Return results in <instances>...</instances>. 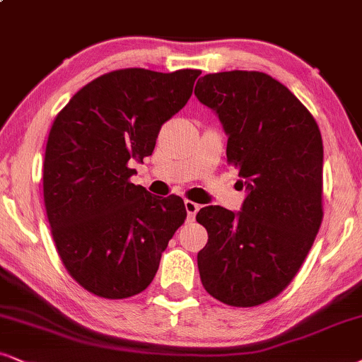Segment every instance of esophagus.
Listing matches in <instances>:
<instances>
[{"mask_svg": "<svg viewBox=\"0 0 362 362\" xmlns=\"http://www.w3.org/2000/svg\"><path fill=\"white\" fill-rule=\"evenodd\" d=\"M184 205H185V210H187V218H189V221H194L195 214L199 212L200 205L195 204V202H192V200H185Z\"/></svg>", "mask_w": 362, "mask_h": 362, "instance_id": "1", "label": "esophagus"}]
</instances>
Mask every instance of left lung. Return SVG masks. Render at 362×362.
Returning <instances> with one entry per match:
<instances>
[{"label": "left lung", "instance_id": "obj_1", "mask_svg": "<svg viewBox=\"0 0 362 362\" xmlns=\"http://www.w3.org/2000/svg\"><path fill=\"white\" fill-rule=\"evenodd\" d=\"M195 97L221 120L247 192L240 212L209 205L197 214L209 232L197 254L200 281L221 303L252 308L289 286L321 227V132L287 86L260 71L210 73Z\"/></svg>", "mask_w": 362, "mask_h": 362}]
</instances>
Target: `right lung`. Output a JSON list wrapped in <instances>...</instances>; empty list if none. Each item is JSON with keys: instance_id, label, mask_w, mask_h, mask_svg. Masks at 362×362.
Returning a JSON list of instances; mask_svg holds the SVG:
<instances>
[{"instance_id": "obj_1", "label": "right lung", "mask_w": 362, "mask_h": 362, "mask_svg": "<svg viewBox=\"0 0 362 362\" xmlns=\"http://www.w3.org/2000/svg\"><path fill=\"white\" fill-rule=\"evenodd\" d=\"M199 70L127 68L98 76L54 118L43 163L45 207L70 276L91 294L145 291L187 217L177 195L132 184L163 123L189 102Z\"/></svg>"}]
</instances>
